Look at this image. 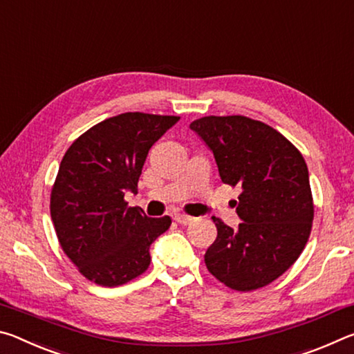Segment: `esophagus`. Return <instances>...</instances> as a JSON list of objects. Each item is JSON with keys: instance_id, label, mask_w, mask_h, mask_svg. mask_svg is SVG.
<instances>
[{"instance_id": "obj_1", "label": "esophagus", "mask_w": 354, "mask_h": 354, "mask_svg": "<svg viewBox=\"0 0 354 354\" xmlns=\"http://www.w3.org/2000/svg\"><path fill=\"white\" fill-rule=\"evenodd\" d=\"M194 220H195L194 217H189V215H184V214H176L175 215V221L179 225H189Z\"/></svg>"}]
</instances>
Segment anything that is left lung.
Masks as SVG:
<instances>
[{"label": "left lung", "instance_id": "8db88e82", "mask_svg": "<svg viewBox=\"0 0 354 354\" xmlns=\"http://www.w3.org/2000/svg\"><path fill=\"white\" fill-rule=\"evenodd\" d=\"M190 129L211 148L221 181L242 190L237 230L212 217L217 239L205 254L207 270L230 289H261L292 267L308 243L314 201L306 162L283 134L253 118L209 115Z\"/></svg>", "mask_w": 354, "mask_h": 354}]
</instances>
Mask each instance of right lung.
<instances>
[{
  "mask_svg": "<svg viewBox=\"0 0 354 354\" xmlns=\"http://www.w3.org/2000/svg\"><path fill=\"white\" fill-rule=\"evenodd\" d=\"M179 120L124 112L106 118L71 143L51 189L50 212L64 253L84 278L104 287L127 284L147 270L149 245L171 218L128 207L149 148Z\"/></svg>",
  "mask_w": 354,
  "mask_h": 354,
  "instance_id": "obj_1",
  "label": "right lung"
}]
</instances>
